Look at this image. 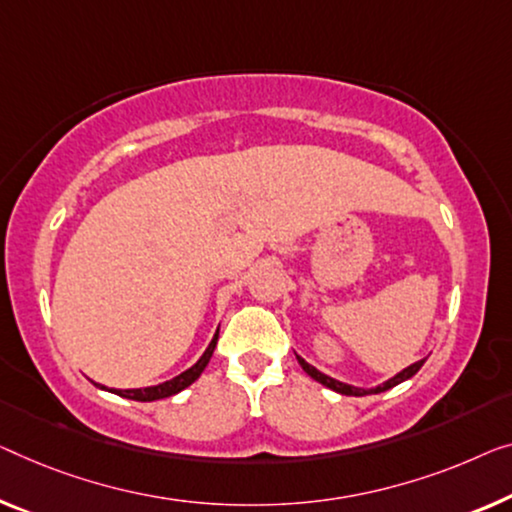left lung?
<instances>
[{"mask_svg": "<svg viewBox=\"0 0 512 512\" xmlns=\"http://www.w3.org/2000/svg\"><path fill=\"white\" fill-rule=\"evenodd\" d=\"M296 361H299V365H301V368H303L305 375H310L312 379L319 381V384H322V386L331 388V391L340 393V395H354V398H363V395H372V393H384V391H388V388H393V386L402 384V381L411 379V377L416 375L418 370L423 368L425 358H421V361H416V363H411L409 368L400 370L398 375L391 377V379H386L384 384H379V386H375V388H358V386H352V384H345V381H338V379H333V377H329V375H324V372H319V370L315 368V365H310L308 361H303L301 356H296Z\"/></svg>", "mask_w": 512, "mask_h": 512, "instance_id": "obj_1", "label": "left lung"}]
</instances>
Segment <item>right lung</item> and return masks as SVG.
I'll use <instances>...</instances> for the list:
<instances>
[{
  "label": "right lung",
  "instance_id": "1",
  "mask_svg": "<svg viewBox=\"0 0 512 512\" xmlns=\"http://www.w3.org/2000/svg\"><path fill=\"white\" fill-rule=\"evenodd\" d=\"M216 342H218V331L216 335H213L209 347L204 349V354L200 356V361H197L195 365H190L188 370H183L181 375L172 377L163 381V384H156V386H144V388H108L103 384H98L101 388H105V391H110L114 395H121V398H128V400H137V402H154V400H163V398H170V395H177L181 393L183 388H188L193 381L200 379V375L204 372V368H207L211 356H213V349H216Z\"/></svg>",
  "mask_w": 512,
  "mask_h": 512
}]
</instances>
